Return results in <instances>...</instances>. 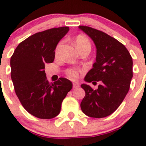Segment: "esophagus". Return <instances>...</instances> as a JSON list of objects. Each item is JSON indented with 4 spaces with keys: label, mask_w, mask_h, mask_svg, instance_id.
<instances>
[{
    "label": "esophagus",
    "mask_w": 146,
    "mask_h": 146,
    "mask_svg": "<svg viewBox=\"0 0 146 146\" xmlns=\"http://www.w3.org/2000/svg\"><path fill=\"white\" fill-rule=\"evenodd\" d=\"M73 88H74V89H77V88L80 87V85L78 84H77V83H73Z\"/></svg>",
    "instance_id": "34e87169"
}]
</instances>
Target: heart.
Masks as SVG:
<instances>
[{
	"label": "heart",
	"mask_w": 146,
	"mask_h": 146,
	"mask_svg": "<svg viewBox=\"0 0 146 146\" xmlns=\"http://www.w3.org/2000/svg\"><path fill=\"white\" fill-rule=\"evenodd\" d=\"M62 44V42H60L58 45H57V46L56 47V49H55V54L56 55H57L59 54ZM76 46H77V48H78V49L79 51L81 49H82V48H86V47L91 48V44H90V41L89 40V39L86 37H85L84 35H79L76 37ZM81 72V70L78 69V68H69V69H67L65 70V73H66L68 78H70L71 80H73V81L78 79L79 73Z\"/></svg>",
	"instance_id": "obj_1"
}]
</instances>
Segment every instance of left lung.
I'll return each mask as SVG.
<instances>
[{"instance_id":"8db88e82","label":"left lung","mask_w":146,"mask_h":146,"mask_svg":"<svg viewBox=\"0 0 146 146\" xmlns=\"http://www.w3.org/2000/svg\"><path fill=\"white\" fill-rule=\"evenodd\" d=\"M78 27L97 48L96 62L84 80L93 84L100 82L97 89L81 85L86 94L81 102V111L90 117H106L119 107L128 93L133 76L132 58L124 44L106 33L88 26Z\"/></svg>"}]
</instances>
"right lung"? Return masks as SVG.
Listing matches in <instances>:
<instances>
[{
	"instance_id": "right-lung-1",
	"label": "right lung",
	"mask_w": 146,
	"mask_h": 146,
	"mask_svg": "<svg viewBox=\"0 0 146 146\" xmlns=\"http://www.w3.org/2000/svg\"><path fill=\"white\" fill-rule=\"evenodd\" d=\"M68 31V27H60L33 34L21 42L11 57L16 94L26 111L39 119L57 116L73 87L71 81L65 78L49 83L44 70L46 64L53 62L57 44Z\"/></svg>"
}]
</instances>
